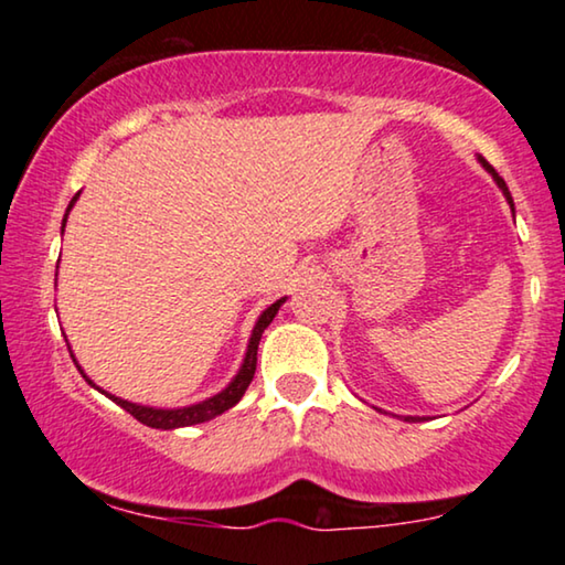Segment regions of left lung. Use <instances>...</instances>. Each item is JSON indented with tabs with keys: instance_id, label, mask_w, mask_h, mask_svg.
<instances>
[{
	"instance_id": "8db88e82",
	"label": "left lung",
	"mask_w": 565,
	"mask_h": 565,
	"mask_svg": "<svg viewBox=\"0 0 565 565\" xmlns=\"http://www.w3.org/2000/svg\"><path fill=\"white\" fill-rule=\"evenodd\" d=\"M478 161H481V167L486 169V172H489V174L493 177V182H497V184H499V190H501V192H504L507 203H509V207H512V213H514V200H512V195H509V188H507V182H504V180H501V177H499V172H497V169H493V167L489 164V161H486L483 157H478ZM404 419H406V422H419V419H422V416H404Z\"/></svg>"
}]
</instances>
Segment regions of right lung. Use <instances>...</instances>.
<instances>
[{
    "instance_id": "add662e5",
    "label": "right lung",
    "mask_w": 565,
    "mask_h": 565,
    "mask_svg": "<svg viewBox=\"0 0 565 565\" xmlns=\"http://www.w3.org/2000/svg\"><path fill=\"white\" fill-rule=\"evenodd\" d=\"M76 200H79V192L72 198V203H68L66 207V215H64V223H61V234H64L66 228V218H68V211H72ZM285 303V298L275 300L273 306H267L265 311L259 313L257 323H254L252 329V337H249V344H246V354H244V362L242 367H238V373L231 377V383L226 385V388L215 393V396L205 398V401H198V404H190V406H180V408H157V406H143V404H134V401H126V398H118L113 396V393H107L99 388V385H95V381L84 373L79 362H76L72 347H68V352H72V360L74 365L79 367V373L84 381H87L92 388H97L99 393H105L107 398L115 401L120 408H126V412L130 416H136L138 422L146 424V427L151 429H180V427H192V424H203V422H211L215 419V416H221L223 412H228L231 406H236L238 401H242V396L246 393V388H249L252 377H254V370H257V347H259V339L262 334H265V329L273 323V319L277 316V311H280V306Z\"/></svg>"
}]
</instances>
